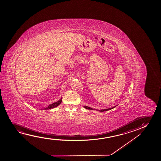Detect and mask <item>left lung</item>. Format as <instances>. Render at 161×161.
I'll use <instances>...</instances> for the list:
<instances>
[{
	"label": "left lung",
	"instance_id": "obj_1",
	"mask_svg": "<svg viewBox=\"0 0 161 161\" xmlns=\"http://www.w3.org/2000/svg\"><path fill=\"white\" fill-rule=\"evenodd\" d=\"M116 106H114V107H113L112 108H108V109H101V110H98L99 112H104V111H107V110H110V109H112L113 108H115ZM84 108H86L87 109H93V108H91V107H89L88 106H84Z\"/></svg>",
	"mask_w": 161,
	"mask_h": 161
}]
</instances>
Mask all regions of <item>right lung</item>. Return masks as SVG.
Masks as SVG:
<instances>
[{"label": "right lung", "mask_w": 161, "mask_h": 161, "mask_svg": "<svg viewBox=\"0 0 161 161\" xmlns=\"http://www.w3.org/2000/svg\"><path fill=\"white\" fill-rule=\"evenodd\" d=\"M62 101V97L61 98V99L59 100L57 102H54L52 104H49L48 106L47 107L44 108V109H44V110H47V109H52V108H55L57 107V106H59L60 104L61 103V102Z\"/></svg>", "instance_id": "add662e5"}]
</instances>
